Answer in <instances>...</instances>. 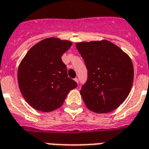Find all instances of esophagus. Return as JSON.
Segmentation results:
<instances>
[{"instance_id":"1","label":"esophagus","mask_w":149,"mask_h":149,"mask_svg":"<svg viewBox=\"0 0 149 149\" xmlns=\"http://www.w3.org/2000/svg\"><path fill=\"white\" fill-rule=\"evenodd\" d=\"M74 81H76V82H77V84H78V79H77V78H75Z\"/></svg>"}]
</instances>
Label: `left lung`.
Masks as SVG:
<instances>
[{
  "mask_svg": "<svg viewBox=\"0 0 149 149\" xmlns=\"http://www.w3.org/2000/svg\"><path fill=\"white\" fill-rule=\"evenodd\" d=\"M76 47L88 69L80 92L88 109L96 113L116 109L131 91L134 69L129 56L107 40L82 41Z\"/></svg>",
  "mask_w": 149,
  "mask_h": 149,
  "instance_id": "obj_1",
  "label": "left lung"
}]
</instances>
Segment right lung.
<instances>
[{
	"mask_svg": "<svg viewBox=\"0 0 149 149\" xmlns=\"http://www.w3.org/2000/svg\"><path fill=\"white\" fill-rule=\"evenodd\" d=\"M72 41L49 37L31 48L21 60L17 71L19 88L34 109L49 112L61 106L77 84L68 77L62 55Z\"/></svg>",
	"mask_w": 149,
	"mask_h": 149,
	"instance_id": "right-lung-1",
	"label": "right lung"
}]
</instances>
